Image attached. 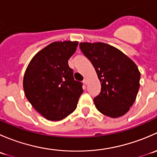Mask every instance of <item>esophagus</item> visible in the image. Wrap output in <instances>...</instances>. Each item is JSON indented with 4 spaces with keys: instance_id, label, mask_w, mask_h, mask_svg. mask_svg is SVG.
I'll return each instance as SVG.
<instances>
[{
    "instance_id": "esophagus-1",
    "label": "esophagus",
    "mask_w": 157,
    "mask_h": 157,
    "mask_svg": "<svg viewBox=\"0 0 157 157\" xmlns=\"http://www.w3.org/2000/svg\"><path fill=\"white\" fill-rule=\"evenodd\" d=\"M83 83H84V84H87V83H88V80H87V79H86V78H85L84 79V80H83Z\"/></svg>"
}]
</instances>
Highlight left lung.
Masks as SVG:
<instances>
[{"mask_svg": "<svg viewBox=\"0 0 157 157\" xmlns=\"http://www.w3.org/2000/svg\"><path fill=\"white\" fill-rule=\"evenodd\" d=\"M80 48L91 61L101 83L94 98L98 111L118 118L130 110L140 87V73L135 63L115 47L103 42H81Z\"/></svg>", "mask_w": 157, "mask_h": 157, "instance_id": "1", "label": "left lung"}]
</instances>
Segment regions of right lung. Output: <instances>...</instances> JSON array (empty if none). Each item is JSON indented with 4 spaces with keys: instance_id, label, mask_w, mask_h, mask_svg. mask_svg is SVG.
<instances>
[{
    "instance_id": "1",
    "label": "right lung",
    "mask_w": 157,
    "mask_h": 157,
    "mask_svg": "<svg viewBox=\"0 0 157 157\" xmlns=\"http://www.w3.org/2000/svg\"><path fill=\"white\" fill-rule=\"evenodd\" d=\"M77 45V41L52 42L32 58L25 71V96L49 121H60L72 113L83 92L68 65Z\"/></svg>"
}]
</instances>
